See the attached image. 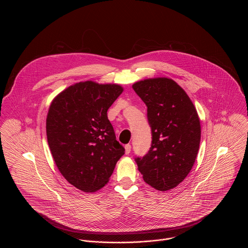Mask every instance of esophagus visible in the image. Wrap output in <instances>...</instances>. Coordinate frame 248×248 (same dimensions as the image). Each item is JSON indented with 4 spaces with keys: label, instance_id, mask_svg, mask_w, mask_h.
I'll list each match as a JSON object with an SVG mask.
<instances>
[{
    "label": "esophagus",
    "instance_id": "34e87169",
    "mask_svg": "<svg viewBox=\"0 0 248 248\" xmlns=\"http://www.w3.org/2000/svg\"><path fill=\"white\" fill-rule=\"evenodd\" d=\"M130 152H131V145L130 144L125 145V153H126V155H129Z\"/></svg>",
    "mask_w": 248,
    "mask_h": 248
}]
</instances>
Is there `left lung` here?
Here are the masks:
<instances>
[{
  "instance_id": "obj_1",
  "label": "left lung",
  "mask_w": 248,
  "mask_h": 248,
  "mask_svg": "<svg viewBox=\"0 0 248 248\" xmlns=\"http://www.w3.org/2000/svg\"><path fill=\"white\" fill-rule=\"evenodd\" d=\"M133 89L147 106L152 129L148 154L136 158L144 181L158 191L174 189L188 176L201 142V121L185 91L171 78L136 82Z\"/></svg>"
}]
</instances>
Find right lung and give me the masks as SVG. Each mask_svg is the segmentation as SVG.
<instances>
[{
    "label": "right lung",
    "mask_w": 248,
    "mask_h": 248,
    "mask_svg": "<svg viewBox=\"0 0 248 248\" xmlns=\"http://www.w3.org/2000/svg\"><path fill=\"white\" fill-rule=\"evenodd\" d=\"M122 93L118 84L83 81L50 103L46 121L49 150L62 176L83 192L103 188L125 154L107 115Z\"/></svg>",
    "instance_id": "right-lung-1"
}]
</instances>
